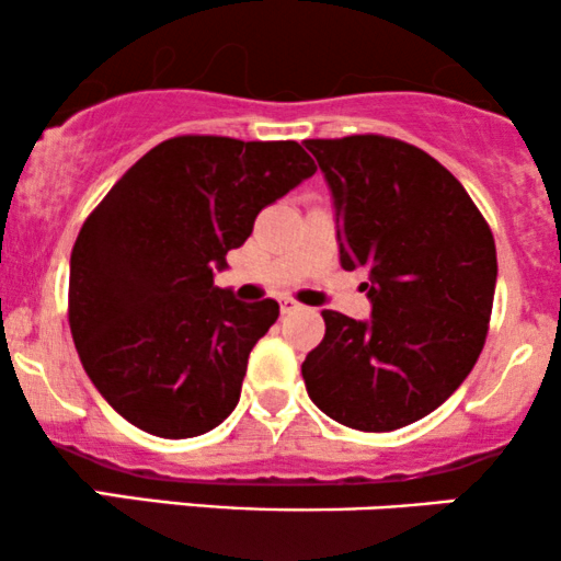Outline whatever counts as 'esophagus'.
Segmentation results:
<instances>
[{
  "label": "esophagus",
  "instance_id": "1",
  "mask_svg": "<svg viewBox=\"0 0 561 561\" xmlns=\"http://www.w3.org/2000/svg\"><path fill=\"white\" fill-rule=\"evenodd\" d=\"M279 306H282V313H295V311H300V302L293 300V298H279Z\"/></svg>",
  "mask_w": 561,
  "mask_h": 561
}]
</instances>
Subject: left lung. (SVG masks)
Instances as JSON below:
<instances>
[{
  "instance_id": "8db88e82",
  "label": "left lung",
  "mask_w": 561,
  "mask_h": 561,
  "mask_svg": "<svg viewBox=\"0 0 561 561\" xmlns=\"http://www.w3.org/2000/svg\"><path fill=\"white\" fill-rule=\"evenodd\" d=\"M332 192L340 266L364 268L371 317L321 311L302 362L308 398L334 422L390 433L435 411L485 345L495 242L448 169L405 141L308 139Z\"/></svg>"
}]
</instances>
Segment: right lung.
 Segmentation results:
<instances>
[{
  "label": "right lung",
  "instance_id": "right-lung-1",
  "mask_svg": "<svg viewBox=\"0 0 561 561\" xmlns=\"http://www.w3.org/2000/svg\"><path fill=\"white\" fill-rule=\"evenodd\" d=\"M317 173L298 141L173 137L83 221L68 321L100 396L145 433H208L240 401L248 356L279 302L214 285L255 216Z\"/></svg>",
  "mask_w": 561,
  "mask_h": 561
}]
</instances>
